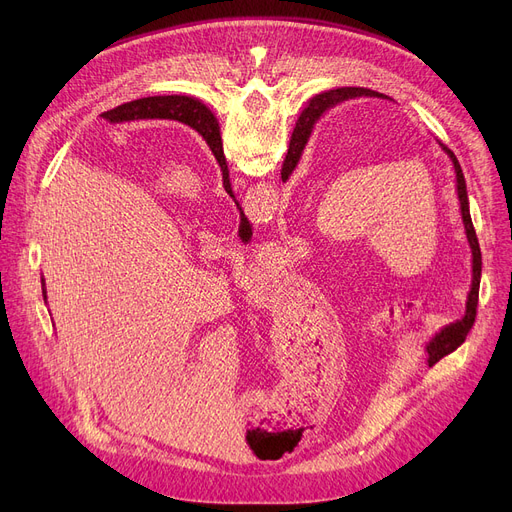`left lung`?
Masks as SVG:
<instances>
[{
  "mask_svg": "<svg viewBox=\"0 0 512 512\" xmlns=\"http://www.w3.org/2000/svg\"><path fill=\"white\" fill-rule=\"evenodd\" d=\"M382 97L380 93H375L371 89H363V87H340V89H330V91H324L315 95L313 99H309V105L303 110L299 122H297V128H294L292 132V139H290V149H288V155H286V166L282 168V178H288V174L292 172L294 164H297L299 157H301V151L307 143V137L311 132V126L313 122L324 114L326 110H330V107L346 101V99H355V97ZM195 120H199L203 124V128H197L203 137L209 141V131H205V127L211 128V114L205 105L199 103V107H195ZM218 141V139H215ZM440 147L444 149V153L452 159V166H454V174H456V195H459V203H461V215H463V224H465V234H467V240H469V247H471V257H473V278H471V290L467 294V311L461 319H456L454 324L442 328L432 340H429L425 344V351L429 355L427 363L434 365L438 363L442 357L450 355L454 348H459L469 330L473 328L475 324V315H477V299H479V278H481V251H479V242H477V234H475V228H473V222H471V213H469V197H467V184H465V176H463V170H461V164L459 159L454 157V153L444 145L440 143ZM220 141H218V157L222 159L220 155Z\"/></svg>",
  "mask_w": 512,
  "mask_h": 512,
  "instance_id": "obj_1",
  "label": "left lung"
}]
</instances>
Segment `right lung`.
Instances as JSON below:
<instances>
[{
	"instance_id": "add662e5",
	"label": "right lung",
	"mask_w": 512,
	"mask_h": 512,
	"mask_svg": "<svg viewBox=\"0 0 512 512\" xmlns=\"http://www.w3.org/2000/svg\"><path fill=\"white\" fill-rule=\"evenodd\" d=\"M195 107H199V103L191 97H180V95H168V97H143V99H137V101H128L124 105H118L114 107V110L105 112L103 118L110 120L114 124H120V122H132V120H149V118H170V120H180L188 126H193L195 130L197 128H203V124L199 120H195ZM183 116L180 117L179 114ZM211 132L209 134H215L220 130L218 122H211ZM209 130V128H205ZM199 132V130H197ZM224 168V186H226V193L232 195V186H230V178H228V166L222 164ZM43 297L47 299V294L43 290Z\"/></svg>"
}]
</instances>
